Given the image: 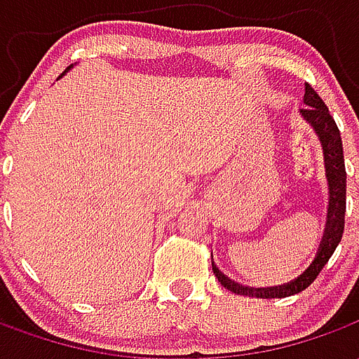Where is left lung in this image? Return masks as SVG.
I'll list each match as a JSON object with an SVG mask.
<instances>
[{"label": "left lung", "instance_id": "obj_1", "mask_svg": "<svg viewBox=\"0 0 359 359\" xmlns=\"http://www.w3.org/2000/svg\"><path fill=\"white\" fill-rule=\"evenodd\" d=\"M306 105L308 109H302V115L308 118L316 133L321 138V146L325 151V169H327V179H329V215H327V226H325L323 241L319 244L316 259L311 262L308 269L302 273L300 277L294 278L292 283H286L280 286H271V288H248L241 286L229 277H225L221 271L213 265V273L219 278V283L225 286L226 290L241 296H256V298H286L302 290H306L317 275L321 273L327 262L331 259L334 250L339 246L342 233H344V215H346V167H344V148H342V136L327 103L321 100V95L309 84H306Z\"/></svg>", "mask_w": 359, "mask_h": 359}]
</instances>
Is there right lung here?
<instances>
[{"label":"right lung","mask_w":359,"mask_h":359,"mask_svg":"<svg viewBox=\"0 0 359 359\" xmlns=\"http://www.w3.org/2000/svg\"><path fill=\"white\" fill-rule=\"evenodd\" d=\"M71 67H73V65H71ZM71 67H67V71H69V69H71ZM67 71H65V73H67Z\"/></svg>","instance_id":"add662e5"}]
</instances>
